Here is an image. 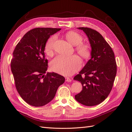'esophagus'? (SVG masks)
Instances as JSON below:
<instances>
[{"label":"esophagus","mask_w":132,"mask_h":132,"mask_svg":"<svg viewBox=\"0 0 132 132\" xmlns=\"http://www.w3.org/2000/svg\"><path fill=\"white\" fill-rule=\"evenodd\" d=\"M65 81L67 82H71V80L70 78H69V77H65Z\"/></svg>","instance_id":"34e87169"}]
</instances>
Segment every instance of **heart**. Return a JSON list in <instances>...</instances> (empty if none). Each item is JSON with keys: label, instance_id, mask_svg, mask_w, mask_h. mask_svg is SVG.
<instances>
[{"label": "heart", "instance_id": "obj_1", "mask_svg": "<svg viewBox=\"0 0 132 132\" xmlns=\"http://www.w3.org/2000/svg\"><path fill=\"white\" fill-rule=\"evenodd\" d=\"M69 43L76 46L75 50L78 53L85 59H88L91 54V48L89 44L82 43V36L74 31H69L65 35ZM55 40L54 36L50 37L46 43L45 51L48 55L52 54L53 45ZM81 59L77 55L71 56L59 55L55 57L51 63V67L55 72L63 75H70L75 73L80 68Z\"/></svg>", "mask_w": 132, "mask_h": 132}]
</instances>
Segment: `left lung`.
I'll list each match as a JSON object with an SVG mask.
<instances>
[{"label":"left lung","mask_w":132,"mask_h":132,"mask_svg":"<svg viewBox=\"0 0 132 132\" xmlns=\"http://www.w3.org/2000/svg\"><path fill=\"white\" fill-rule=\"evenodd\" d=\"M78 29L83 30L88 37L91 57L74 78L82 85V91L75 98L84 105L93 106L101 103L110 94L117 73V64L112 49L100 34L88 27Z\"/></svg>","instance_id":"obj_1"}]
</instances>
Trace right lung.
<instances>
[{
    "label": "right lung",
    "instance_id": "right-lung-1",
    "mask_svg": "<svg viewBox=\"0 0 132 132\" xmlns=\"http://www.w3.org/2000/svg\"><path fill=\"white\" fill-rule=\"evenodd\" d=\"M61 29L38 27L28 31L13 53L11 70L19 95L28 104L43 106L54 97L65 78L55 73H47L48 60L45 47L50 36Z\"/></svg>",
    "mask_w": 132,
    "mask_h": 132
}]
</instances>
